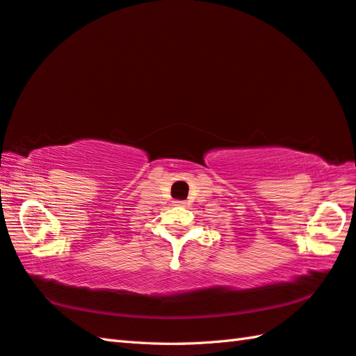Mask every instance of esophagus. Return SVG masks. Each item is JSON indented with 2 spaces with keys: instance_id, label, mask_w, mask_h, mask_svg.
<instances>
[{
  "instance_id": "34e87169",
  "label": "esophagus",
  "mask_w": 356,
  "mask_h": 356,
  "mask_svg": "<svg viewBox=\"0 0 356 356\" xmlns=\"http://www.w3.org/2000/svg\"><path fill=\"white\" fill-rule=\"evenodd\" d=\"M175 204H176V206H186V202H185V200H176Z\"/></svg>"
}]
</instances>
